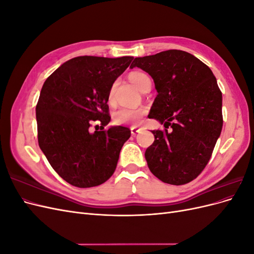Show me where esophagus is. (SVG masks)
Returning <instances> with one entry per match:
<instances>
[{
    "mask_svg": "<svg viewBox=\"0 0 254 254\" xmlns=\"http://www.w3.org/2000/svg\"><path fill=\"white\" fill-rule=\"evenodd\" d=\"M130 130H131V134H132V135H135L137 132H140V131H141L142 128H139V127H135V126H133V127L130 128Z\"/></svg>",
    "mask_w": 254,
    "mask_h": 254,
    "instance_id": "1",
    "label": "esophagus"
}]
</instances>
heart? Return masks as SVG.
Instances as JSON below:
<instances>
[{"mask_svg":"<svg viewBox=\"0 0 254 254\" xmlns=\"http://www.w3.org/2000/svg\"><path fill=\"white\" fill-rule=\"evenodd\" d=\"M129 80L131 81L134 86L140 91H144L148 86H151L150 78L147 74L140 71L131 72L128 76ZM115 88H117V82H114L109 89L108 92V101L110 104L114 103L115 98ZM146 115L145 108H121L113 113V122L117 125H139L142 122L143 118Z\"/></svg>","mask_w":254,"mask_h":254,"instance_id":"obj_1","label":"heart"}]
</instances>
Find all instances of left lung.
Returning <instances> with one entry per match:
<instances>
[{"label":"left lung","instance_id":"left-lung-1","mask_svg":"<svg viewBox=\"0 0 254 254\" xmlns=\"http://www.w3.org/2000/svg\"><path fill=\"white\" fill-rule=\"evenodd\" d=\"M134 66L155 81L158 95L148 117L165 127L151 131L155 142L145 151L147 165L161 181L187 184L209 163L221 132L222 94L216 78L201 60L180 50L137 57L130 65Z\"/></svg>","mask_w":254,"mask_h":254}]
</instances>
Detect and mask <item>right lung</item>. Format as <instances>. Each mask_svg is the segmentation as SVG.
Listing matches in <instances>:
<instances>
[{"label": "right lung", "instance_id": "1", "mask_svg": "<svg viewBox=\"0 0 254 254\" xmlns=\"http://www.w3.org/2000/svg\"><path fill=\"white\" fill-rule=\"evenodd\" d=\"M132 59L75 57L43 83L36 106L38 143L54 171L76 188L108 180L131 134L126 127L105 126L111 119L109 89ZM93 125L101 129L91 133Z\"/></svg>", "mask_w": 254, "mask_h": 254}]
</instances>
